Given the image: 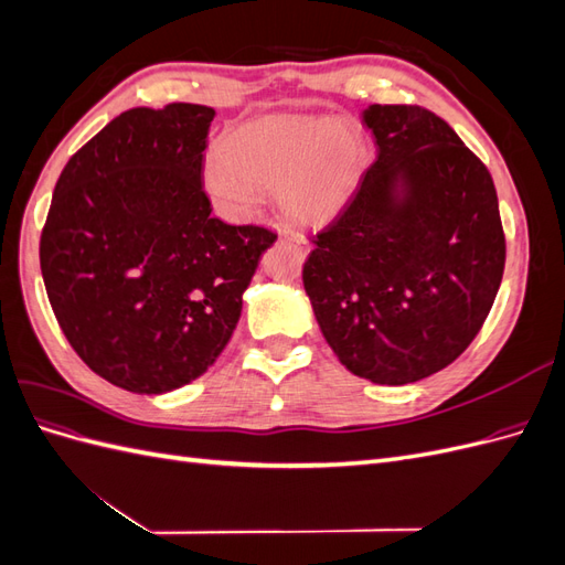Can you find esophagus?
<instances>
[{"label":"esophagus","instance_id":"obj_1","mask_svg":"<svg viewBox=\"0 0 565 565\" xmlns=\"http://www.w3.org/2000/svg\"><path fill=\"white\" fill-rule=\"evenodd\" d=\"M280 243L292 245V247H297L299 252H306V249H309V245H306V241H303V237H301L299 233H292V231H287V228H282V231H280Z\"/></svg>","mask_w":565,"mask_h":565}]
</instances>
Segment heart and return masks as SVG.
Segmentation results:
<instances>
[{"label":"heart","mask_w":565,"mask_h":565,"mask_svg":"<svg viewBox=\"0 0 565 565\" xmlns=\"http://www.w3.org/2000/svg\"><path fill=\"white\" fill-rule=\"evenodd\" d=\"M361 156L355 134L306 117H276L231 131L216 148L204 188L221 210L247 214L256 188H278L297 221L322 218L349 185Z\"/></svg>","instance_id":"b5f03b06"}]
</instances>
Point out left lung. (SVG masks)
<instances>
[{
    "instance_id": "obj_1",
    "label": "left lung",
    "mask_w": 565,
    "mask_h": 565,
    "mask_svg": "<svg viewBox=\"0 0 565 565\" xmlns=\"http://www.w3.org/2000/svg\"><path fill=\"white\" fill-rule=\"evenodd\" d=\"M363 119L377 160L311 235L301 278L341 365L401 386L448 367L481 332L507 243L488 167L446 119L405 104Z\"/></svg>"
}]
</instances>
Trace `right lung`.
<instances>
[{"mask_svg": "<svg viewBox=\"0 0 565 565\" xmlns=\"http://www.w3.org/2000/svg\"><path fill=\"white\" fill-rule=\"evenodd\" d=\"M214 110L131 108L67 160L40 237L46 297L75 353L134 393L198 380L226 349L264 226L212 216L202 160Z\"/></svg>", "mask_w": 565, "mask_h": 565, "instance_id": "right-lung-1", "label": "right lung"}]
</instances>
